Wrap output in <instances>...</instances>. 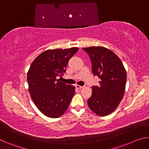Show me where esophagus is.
I'll list each match as a JSON object with an SVG mask.
<instances>
[{
	"instance_id": "esophagus-1",
	"label": "esophagus",
	"mask_w": 149,
	"mask_h": 149,
	"mask_svg": "<svg viewBox=\"0 0 149 149\" xmlns=\"http://www.w3.org/2000/svg\"><path fill=\"white\" fill-rule=\"evenodd\" d=\"M75 87H76L78 89H81L84 88V87L83 86H80V85H75Z\"/></svg>"
}]
</instances>
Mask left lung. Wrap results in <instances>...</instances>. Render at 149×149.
Wrapping results in <instances>:
<instances>
[{"label": "left lung", "instance_id": "obj_1", "mask_svg": "<svg viewBox=\"0 0 149 149\" xmlns=\"http://www.w3.org/2000/svg\"><path fill=\"white\" fill-rule=\"evenodd\" d=\"M89 54L92 72L99 77V85L93 86L87 100L91 110L99 116L114 112L122 100L127 74L121 60L112 50L103 47L83 48Z\"/></svg>", "mask_w": 149, "mask_h": 149}]
</instances>
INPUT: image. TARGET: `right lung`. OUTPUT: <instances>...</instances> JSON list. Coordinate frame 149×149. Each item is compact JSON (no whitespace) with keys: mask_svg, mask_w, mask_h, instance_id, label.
Segmentation results:
<instances>
[{"mask_svg":"<svg viewBox=\"0 0 149 149\" xmlns=\"http://www.w3.org/2000/svg\"><path fill=\"white\" fill-rule=\"evenodd\" d=\"M79 50H47L31 63L27 72L29 92L34 104L45 116L56 118L64 114L75 94V87L60 81L69 60Z\"/></svg>","mask_w":149,"mask_h":149,"instance_id":"obj_1","label":"right lung"}]
</instances>
